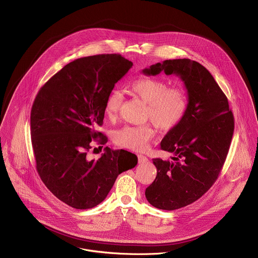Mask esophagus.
I'll list each match as a JSON object with an SVG mask.
<instances>
[{
  "label": "esophagus",
  "mask_w": 258,
  "mask_h": 258,
  "mask_svg": "<svg viewBox=\"0 0 258 258\" xmlns=\"http://www.w3.org/2000/svg\"><path fill=\"white\" fill-rule=\"evenodd\" d=\"M138 160L140 163H147L148 158L146 156H143V155H138Z\"/></svg>",
  "instance_id": "34e87169"
}]
</instances>
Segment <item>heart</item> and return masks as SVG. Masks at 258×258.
Returning <instances> with one entry per match:
<instances>
[{"label":"heart","instance_id":"b5f03b06","mask_svg":"<svg viewBox=\"0 0 258 258\" xmlns=\"http://www.w3.org/2000/svg\"><path fill=\"white\" fill-rule=\"evenodd\" d=\"M132 95L146 102L145 118L162 130L177 127L184 118L188 108L187 91L180 86L168 87L162 79L144 76L133 80L129 86ZM123 104V95L118 90L109 93L105 101V114L114 119ZM155 135L151 124L127 125L115 132L114 140L122 147L135 151H145Z\"/></svg>","mask_w":258,"mask_h":258}]
</instances>
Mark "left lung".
Here are the masks:
<instances>
[{
    "label": "left lung",
    "mask_w": 258,
    "mask_h": 258,
    "mask_svg": "<svg viewBox=\"0 0 258 258\" xmlns=\"http://www.w3.org/2000/svg\"><path fill=\"white\" fill-rule=\"evenodd\" d=\"M162 72L179 75L184 81L188 108L183 121L161 142V150L174 154L173 161L153 159L157 176L145 196L153 207L174 211L199 200L219 178L231 143L234 118L225 94L201 63L188 58L169 59L145 69L143 74Z\"/></svg>",
    "instance_id": "1"
}]
</instances>
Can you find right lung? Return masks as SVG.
<instances>
[{"instance_id":"add662e5","label":"right lung","mask_w":258,"mask_h":258,"mask_svg":"<svg viewBox=\"0 0 258 258\" xmlns=\"http://www.w3.org/2000/svg\"><path fill=\"white\" fill-rule=\"evenodd\" d=\"M132 66L117 53L81 57L37 92L31 111L37 173L58 200L74 209L99 205L118 175L137 165V156L122 149L106 147L97 160L87 156L93 143L102 149L107 142L96 129L103 124L107 96Z\"/></svg>"}]
</instances>
